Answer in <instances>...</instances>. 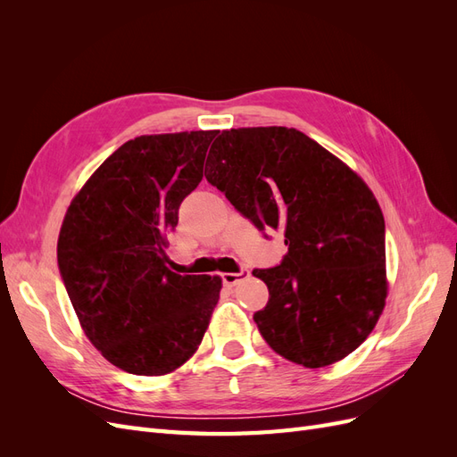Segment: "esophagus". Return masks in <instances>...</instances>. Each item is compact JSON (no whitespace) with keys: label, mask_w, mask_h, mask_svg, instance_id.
Returning a JSON list of instances; mask_svg holds the SVG:
<instances>
[{"label":"esophagus","mask_w":457,"mask_h":457,"mask_svg":"<svg viewBox=\"0 0 457 457\" xmlns=\"http://www.w3.org/2000/svg\"><path fill=\"white\" fill-rule=\"evenodd\" d=\"M247 276H250V270H247V269H242L240 272H225L223 274V284L232 287V286H237L242 278H247Z\"/></svg>","instance_id":"obj_1"}]
</instances>
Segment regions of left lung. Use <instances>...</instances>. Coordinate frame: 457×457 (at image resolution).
Here are the masks:
<instances>
[{
  "mask_svg": "<svg viewBox=\"0 0 457 457\" xmlns=\"http://www.w3.org/2000/svg\"><path fill=\"white\" fill-rule=\"evenodd\" d=\"M205 179L259 228L282 230L278 267L255 269L269 303L253 320L269 347L324 368L361 347L386 299L385 219L347 163L294 128L220 133Z\"/></svg>",
  "mask_w": 457,
  "mask_h": 457,
  "instance_id": "left-lung-1",
  "label": "left lung"
}]
</instances>
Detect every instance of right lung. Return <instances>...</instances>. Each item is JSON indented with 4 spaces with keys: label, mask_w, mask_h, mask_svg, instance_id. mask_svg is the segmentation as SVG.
<instances>
[{
    "label": "right lung",
    "mask_w": 457,
    "mask_h": 457,
    "mask_svg": "<svg viewBox=\"0 0 457 457\" xmlns=\"http://www.w3.org/2000/svg\"><path fill=\"white\" fill-rule=\"evenodd\" d=\"M217 131L141 135L108 156L68 205L61 276L96 351L135 376H165L195 354L223 287L168 269V232L204 177Z\"/></svg>",
    "instance_id": "1"
}]
</instances>
